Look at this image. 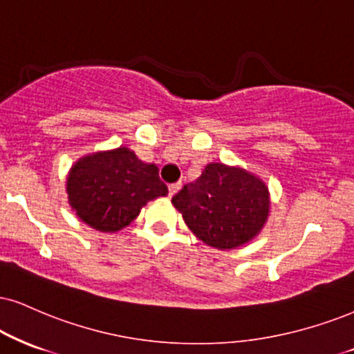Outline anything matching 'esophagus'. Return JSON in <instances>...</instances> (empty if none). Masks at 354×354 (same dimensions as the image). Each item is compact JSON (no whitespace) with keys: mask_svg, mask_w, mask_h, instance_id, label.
<instances>
[{"mask_svg":"<svg viewBox=\"0 0 354 354\" xmlns=\"http://www.w3.org/2000/svg\"><path fill=\"white\" fill-rule=\"evenodd\" d=\"M180 189H182V182H176V184H170L169 185V195H170V197H172V195H176Z\"/></svg>","mask_w":354,"mask_h":354,"instance_id":"obj_1","label":"esophagus"}]
</instances>
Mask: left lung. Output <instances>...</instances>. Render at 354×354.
I'll return each mask as SVG.
<instances>
[{
    "mask_svg": "<svg viewBox=\"0 0 354 354\" xmlns=\"http://www.w3.org/2000/svg\"><path fill=\"white\" fill-rule=\"evenodd\" d=\"M198 239L216 250H234L259 234L269 216V190L241 167L212 162L172 197Z\"/></svg>",
    "mask_w": 354,
    "mask_h": 354,
    "instance_id": "obj_1",
    "label": "left lung"
}]
</instances>
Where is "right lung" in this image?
Here are the masks:
<instances>
[{
	"label": "right lung",
	"mask_w": 354,
	"mask_h": 354,
	"mask_svg": "<svg viewBox=\"0 0 354 354\" xmlns=\"http://www.w3.org/2000/svg\"><path fill=\"white\" fill-rule=\"evenodd\" d=\"M159 169L128 147L88 154L72 165L67 177L68 203L91 228L115 233L139 215L149 200L167 195Z\"/></svg>",
	"instance_id": "obj_1"
}]
</instances>
